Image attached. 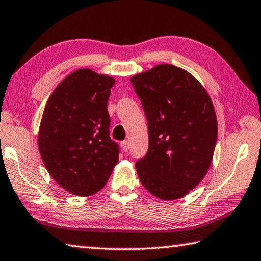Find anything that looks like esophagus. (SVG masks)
<instances>
[{"label": "esophagus", "instance_id": "1", "mask_svg": "<svg viewBox=\"0 0 261 261\" xmlns=\"http://www.w3.org/2000/svg\"><path fill=\"white\" fill-rule=\"evenodd\" d=\"M122 148H123V151L124 152H127V150H129V143L127 142H122Z\"/></svg>", "mask_w": 261, "mask_h": 261}]
</instances>
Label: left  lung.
<instances>
[{"label": "left lung", "instance_id": "8db88e82", "mask_svg": "<svg viewBox=\"0 0 261 261\" xmlns=\"http://www.w3.org/2000/svg\"><path fill=\"white\" fill-rule=\"evenodd\" d=\"M148 126V151L136 163L142 185L164 201L179 200L203 180L217 140L208 92L189 72L160 64L131 77Z\"/></svg>", "mask_w": 261, "mask_h": 261}]
</instances>
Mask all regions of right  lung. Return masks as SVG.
I'll list each match as a JSON object with an SVG mask.
<instances>
[{
  "mask_svg": "<svg viewBox=\"0 0 261 261\" xmlns=\"http://www.w3.org/2000/svg\"><path fill=\"white\" fill-rule=\"evenodd\" d=\"M113 76L80 68L66 76L45 106L38 131L41 160L68 193L89 196L105 187L118 163L107 109Z\"/></svg>",
  "mask_w": 261,
  "mask_h": 261,
  "instance_id": "1",
  "label": "right lung"
}]
</instances>
